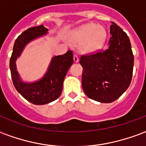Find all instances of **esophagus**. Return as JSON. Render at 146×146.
<instances>
[{
	"instance_id": "esophagus-1",
	"label": "esophagus",
	"mask_w": 146,
	"mask_h": 146,
	"mask_svg": "<svg viewBox=\"0 0 146 146\" xmlns=\"http://www.w3.org/2000/svg\"><path fill=\"white\" fill-rule=\"evenodd\" d=\"M73 61H74L75 62H79V58L77 56V54H74V55H73Z\"/></svg>"
}]
</instances>
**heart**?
<instances>
[{
    "label": "heart",
    "mask_w": 146,
    "mask_h": 146,
    "mask_svg": "<svg viewBox=\"0 0 146 146\" xmlns=\"http://www.w3.org/2000/svg\"><path fill=\"white\" fill-rule=\"evenodd\" d=\"M107 33L104 27L95 23L87 24L73 33V41L80 44L83 52L94 53L101 50L105 45Z\"/></svg>",
    "instance_id": "heart-1"
}]
</instances>
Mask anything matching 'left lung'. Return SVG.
<instances>
[{
	"instance_id": "obj_1",
	"label": "left lung",
	"mask_w": 146,
	"mask_h": 146,
	"mask_svg": "<svg viewBox=\"0 0 146 146\" xmlns=\"http://www.w3.org/2000/svg\"><path fill=\"white\" fill-rule=\"evenodd\" d=\"M109 47L106 51L83 54L82 87L88 98L110 103L119 98L131 84L134 55L128 36L112 22Z\"/></svg>"
}]
</instances>
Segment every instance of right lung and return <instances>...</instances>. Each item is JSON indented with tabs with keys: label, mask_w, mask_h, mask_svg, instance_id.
<instances>
[{
	"label": "right lung",
	"mask_w": 146,
	"mask_h": 146,
	"mask_svg": "<svg viewBox=\"0 0 146 146\" xmlns=\"http://www.w3.org/2000/svg\"><path fill=\"white\" fill-rule=\"evenodd\" d=\"M48 30L40 25L24 31L15 40L10 58V70L15 88L24 98L34 105L48 104L60 96L64 78L73 63V51L70 50L66 54L52 58L47 73L40 80L32 83L21 80L16 70L15 61L29 42L45 35Z\"/></svg>",
	"instance_id": "add662e5"
}]
</instances>
